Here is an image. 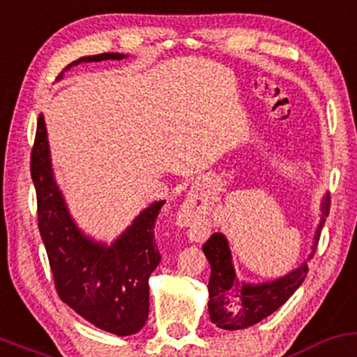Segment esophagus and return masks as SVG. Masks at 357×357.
Returning a JSON list of instances; mask_svg holds the SVG:
<instances>
[{
    "label": "esophagus",
    "mask_w": 357,
    "mask_h": 357,
    "mask_svg": "<svg viewBox=\"0 0 357 357\" xmlns=\"http://www.w3.org/2000/svg\"><path fill=\"white\" fill-rule=\"evenodd\" d=\"M197 208L190 202L183 204L178 211V225H182L183 228H194L195 220H197Z\"/></svg>",
    "instance_id": "1"
}]
</instances>
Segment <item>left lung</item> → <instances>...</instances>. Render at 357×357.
Wrapping results in <instances>:
<instances>
[{
  "instance_id": "left-lung-1",
  "label": "left lung",
  "mask_w": 357,
  "mask_h": 357,
  "mask_svg": "<svg viewBox=\"0 0 357 357\" xmlns=\"http://www.w3.org/2000/svg\"><path fill=\"white\" fill-rule=\"evenodd\" d=\"M328 209H331V197L327 194L321 202V218L315 231L312 255L315 254L325 216H328ZM202 250L211 264L208 286L209 317L211 321L216 324V327L225 328V331H240V328L252 327L269 317L289 300L291 294L303 284L308 274V266L303 262L289 274L274 281L248 284V282H241V279L236 275L228 240L223 233H213L211 238L202 245Z\"/></svg>"
}]
</instances>
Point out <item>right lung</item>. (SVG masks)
Segmentation results:
<instances>
[{
    "instance_id": "right-lung-1",
    "label": "right lung",
    "mask_w": 357,
    "mask_h": 357,
    "mask_svg": "<svg viewBox=\"0 0 357 357\" xmlns=\"http://www.w3.org/2000/svg\"><path fill=\"white\" fill-rule=\"evenodd\" d=\"M124 57L119 52L85 56L68 64L64 71L79 63ZM30 174L37 192L39 231L61 300L102 331L121 337L139 332L149 312L148 279L162 260L155 223L165 201L153 202L139 213L112 245L91 240L73 221L56 183L42 116L37 121Z\"/></svg>"
}]
</instances>
